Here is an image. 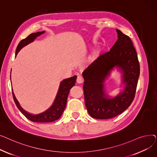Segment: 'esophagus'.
Listing matches in <instances>:
<instances>
[{"instance_id": "34e87169", "label": "esophagus", "mask_w": 157, "mask_h": 157, "mask_svg": "<svg viewBox=\"0 0 157 157\" xmlns=\"http://www.w3.org/2000/svg\"><path fill=\"white\" fill-rule=\"evenodd\" d=\"M76 81H77V83H78V84H81V83H83L84 79H83V78L82 77V76H78V78H77V79H76Z\"/></svg>"}]
</instances>
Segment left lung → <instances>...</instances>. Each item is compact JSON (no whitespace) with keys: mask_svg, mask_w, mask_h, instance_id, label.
Wrapping results in <instances>:
<instances>
[{"mask_svg":"<svg viewBox=\"0 0 157 157\" xmlns=\"http://www.w3.org/2000/svg\"><path fill=\"white\" fill-rule=\"evenodd\" d=\"M118 40L109 52L104 53L83 71V90L87 111L96 119H109L126 110L132 102L140 74L137 55L130 37L116 29ZM117 68L121 73L123 89L110 96L105 80Z\"/></svg>","mask_w":157,"mask_h":157,"instance_id":"1","label":"left lung"}]
</instances>
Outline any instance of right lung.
Here are the masks:
<instances>
[{
	"instance_id": "right-lung-1",
	"label": "right lung",
	"mask_w": 157,
	"mask_h": 157,
	"mask_svg": "<svg viewBox=\"0 0 157 157\" xmlns=\"http://www.w3.org/2000/svg\"><path fill=\"white\" fill-rule=\"evenodd\" d=\"M44 32L45 31L32 33V34H30L27 38L21 40L20 43L18 44L17 48H16L15 56H16L21 49H22L24 46L32 43L38 36L43 34ZM76 78L77 76L75 75L72 77L64 79L60 82L59 88V90H58L54 102L48 109L43 113L34 114L24 110L21 107L18 100L16 99L14 94L13 92V96L14 102L18 109L22 113L24 116L32 121L40 123L54 121L55 120H59L62 116V114L65 108L66 104H67V99L69 91L71 88L75 85Z\"/></svg>"
}]
</instances>
